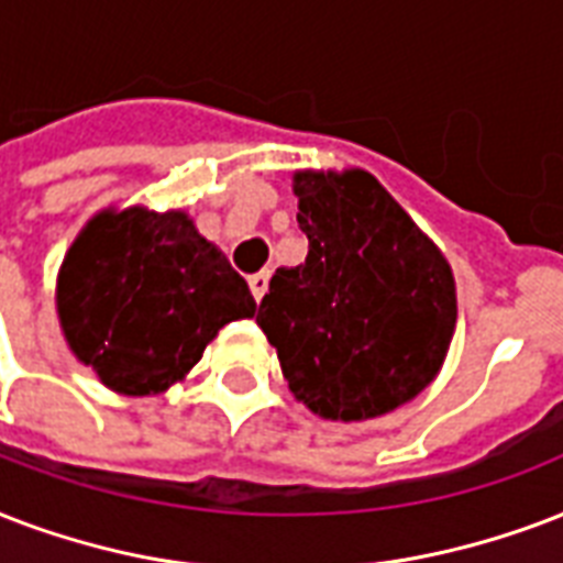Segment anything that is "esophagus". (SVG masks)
I'll return each mask as SVG.
<instances>
[{"label": "esophagus", "mask_w": 563, "mask_h": 563, "mask_svg": "<svg viewBox=\"0 0 563 563\" xmlns=\"http://www.w3.org/2000/svg\"><path fill=\"white\" fill-rule=\"evenodd\" d=\"M267 285H269V269H261V273L250 276V287H252V296H255V302H261V299H264V294H267Z\"/></svg>", "instance_id": "esophagus-1"}]
</instances>
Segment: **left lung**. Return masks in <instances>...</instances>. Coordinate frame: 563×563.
<instances>
[{
    "mask_svg": "<svg viewBox=\"0 0 563 563\" xmlns=\"http://www.w3.org/2000/svg\"><path fill=\"white\" fill-rule=\"evenodd\" d=\"M294 190L308 255L276 269L255 322L313 413L382 417L446 358L459 317L452 269L364 169L299 173Z\"/></svg>",
    "mask_w": 563,
    "mask_h": 563,
    "instance_id": "left-lung-1",
    "label": "left lung"
}]
</instances>
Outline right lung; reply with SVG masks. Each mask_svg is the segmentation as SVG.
Listing matches in <instances>:
<instances>
[{"mask_svg":"<svg viewBox=\"0 0 563 563\" xmlns=\"http://www.w3.org/2000/svg\"><path fill=\"white\" fill-rule=\"evenodd\" d=\"M252 313L250 285L181 211L99 213L60 267L69 350L117 394L167 390L225 322Z\"/></svg>","mask_w":563,"mask_h":563,"instance_id":"right-lung-1","label":"right lung"}]
</instances>
